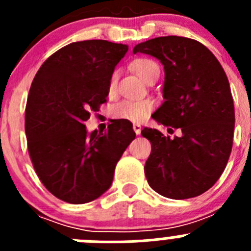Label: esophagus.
<instances>
[{
  "mask_svg": "<svg viewBox=\"0 0 251 251\" xmlns=\"http://www.w3.org/2000/svg\"><path fill=\"white\" fill-rule=\"evenodd\" d=\"M133 130H134L137 136H138V134H141L142 127H141V126H139V124H133Z\"/></svg>",
  "mask_w": 251,
  "mask_h": 251,
  "instance_id": "34e87169",
  "label": "esophagus"
}]
</instances>
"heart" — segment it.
Listing matches in <instances>:
<instances>
[{"label":"heart","mask_w":251,"mask_h":251,"mask_svg":"<svg viewBox=\"0 0 251 251\" xmlns=\"http://www.w3.org/2000/svg\"><path fill=\"white\" fill-rule=\"evenodd\" d=\"M133 70L137 73L142 80L147 83L151 77L159 72L157 63L151 59H138L132 64ZM118 73L114 72L108 81V94L114 95L117 90ZM153 110V101L148 99L143 100H122L114 104L112 108V115L115 119L128 121L132 123H141L150 117Z\"/></svg>","instance_id":"1"}]
</instances>
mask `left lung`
Wrapping results in <instances>:
<instances>
[{
    "label": "left lung",
    "instance_id": "obj_1",
    "mask_svg": "<svg viewBox=\"0 0 251 251\" xmlns=\"http://www.w3.org/2000/svg\"><path fill=\"white\" fill-rule=\"evenodd\" d=\"M165 66V101L152 118L170 134L145 128L152 151L145 166L148 185L162 196L183 200L200 196L225 170L232 148L234 100L223 66L194 39L163 36L134 46Z\"/></svg>",
    "mask_w": 251,
    "mask_h": 251
}]
</instances>
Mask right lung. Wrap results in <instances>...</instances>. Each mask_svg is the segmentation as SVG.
Instances as JSON below:
<instances>
[{
    "label": "right lung",
    "mask_w": 251,
    "mask_h": 251,
    "mask_svg": "<svg viewBox=\"0 0 251 251\" xmlns=\"http://www.w3.org/2000/svg\"><path fill=\"white\" fill-rule=\"evenodd\" d=\"M128 46L85 40L64 46L35 75L25 110L27 150L46 190L69 203H86L110 187L117 162L136 138L128 121L88 134L90 113L106 101L108 81Z\"/></svg>",
    "instance_id": "right-lung-1"
}]
</instances>
